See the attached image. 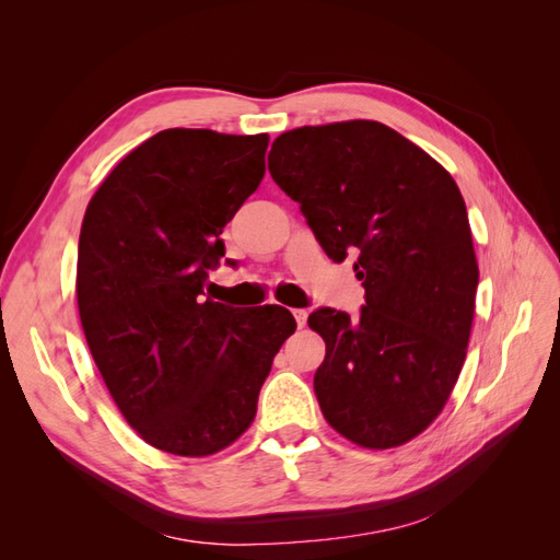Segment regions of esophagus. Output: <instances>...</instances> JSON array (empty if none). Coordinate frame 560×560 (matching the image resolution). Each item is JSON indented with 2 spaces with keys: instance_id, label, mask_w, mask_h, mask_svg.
Instances as JSON below:
<instances>
[{
  "instance_id": "34e87169",
  "label": "esophagus",
  "mask_w": 560,
  "mask_h": 560,
  "mask_svg": "<svg viewBox=\"0 0 560 560\" xmlns=\"http://www.w3.org/2000/svg\"><path fill=\"white\" fill-rule=\"evenodd\" d=\"M292 315H294V319H296V327H299V329H303V327H306V319H308V311H303V308H296V311H292Z\"/></svg>"
}]
</instances>
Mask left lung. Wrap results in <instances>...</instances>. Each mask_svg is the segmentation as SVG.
Listing matches in <instances>:
<instances>
[{
  "label": "left lung",
  "mask_w": 560,
  "mask_h": 560,
  "mask_svg": "<svg viewBox=\"0 0 560 560\" xmlns=\"http://www.w3.org/2000/svg\"><path fill=\"white\" fill-rule=\"evenodd\" d=\"M268 171L334 261L358 257L360 317L317 308L315 395L364 448L411 442L442 413L467 354L479 266L465 200L420 147L378 121L287 130Z\"/></svg>",
  "instance_id": "8db88e82"
}]
</instances>
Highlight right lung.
<instances>
[{
	"label": "right lung",
	"instance_id": "obj_1",
	"mask_svg": "<svg viewBox=\"0 0 560 560\" xmlns=\"http://www.w3.org/2000/svg\"><path fill=\"white\" fill-rule=\"evenodd\" d=\"M268 135L171 128L118 163L83 214V334L128 425L147 444L202 457L233 444L296 329L290 311L243 315L206 296L222 229L257 191Z\"/></svg>",
	"mask_w": 560,
	"mask_h": 560
}]
</instances>
